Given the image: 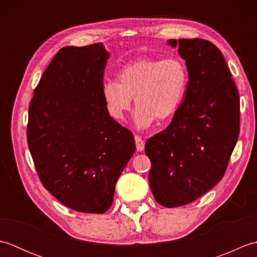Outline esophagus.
Segmentation results:
<instances>
[{"instance_id":"1","label":"esophagus","mask_w":257,"mask_h":257,"mask_svg":"<svg viewBox=\"0 0 257 257\" xmlns=\"http://www.w3.org/2000/svg\"><path fill=\"white\" fill-rule=\"evenodd\" d=\"M135 141H136V148H137V151H143L145 149L144 139L139 137V136H135Z\"/></svg>"}]
</instances>
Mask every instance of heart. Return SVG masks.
Here are the masks:
<instances>
[{"instance_id": "heart-1", "label": "heart", "mask_w": 257, "mask_h": 257, "mask_svg": "<svg viewBox=\"0 0 257 257\" xmlns=\"http://www.w3.org/2000/svg\"><path fill=\"white\" fill-rule=\"evenodd\" d=\"M188 84L187 65L180 57H143L124 65L118 80H106L101 94L114 120L123 119L135 96V121L139 128H147L156 119L162 122L176 114Z\"/></svg>"}]
</instances>
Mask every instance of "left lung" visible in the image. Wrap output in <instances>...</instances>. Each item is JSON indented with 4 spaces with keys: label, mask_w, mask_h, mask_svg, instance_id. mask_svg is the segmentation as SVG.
<instances>
[{
    "label": "left lung",
    "mask_w": 257,
    "mask_h": 257,
    "mask_svg": "<svg viewBox=\"0 0 257 257\" xmlns=\"http://www.w3.org/2000/svg\"><path fill=\"white\" fill-rule=\"evenodd\" d=\"M187 64L184 99L167 129L147 140L149 184L162 206L189 204L224 177L239 134V96L221 51L202 38L170 40Z\"/></svg>",
    "instance_id": "8db88e82"
}]
</instances>
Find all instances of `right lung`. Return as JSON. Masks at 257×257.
<instances>
[{
    "label": "right lung",
    "instance_id": "right-lung-1",
    "mask_svg": "<svg viewBox=\"0 0 257 257\" xmlns=\"http://www.w3.org/2000/svg\"><path fill=\"white\" fill-rule=\"evenodd\" d=\"M109 54L102 43L58 51L34 89L26 136L42 184L75 211L105 213L136 150L113 120L101 88Z\"/></svg>",
    "mask_w": 257,
    "mask_h": 257
}]
</instances>
